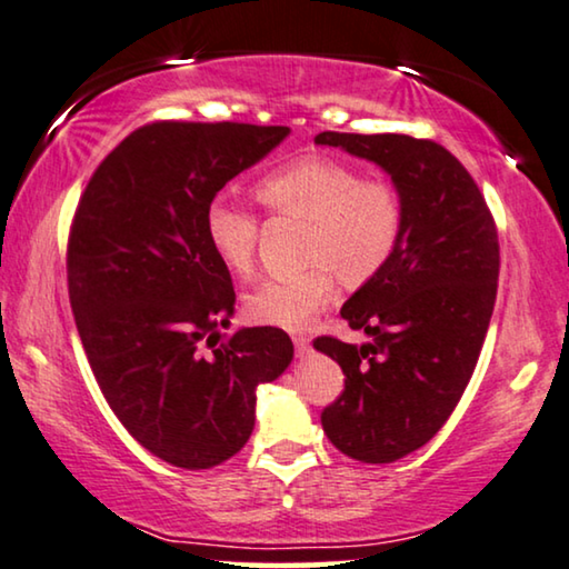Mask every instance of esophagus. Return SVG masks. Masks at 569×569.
Listing matches in <instances>:
<instances>
[{
  "label": "esophagus",
  "mask_w": 569,
  "mask_h": 569,
  "mask_svg": "<svg viewBox=\"0 0 569 569\" xmlns=\"http://www.w3.org/2000/svg\"><path fill=\"white\" fill-rule=\"evenodd\" d=\"M293 348H296V356L307 358L309 350H311V342H309L307 335H296V338H293Z\"/></svg>",
  "instance_id": "1"
}]
</instances>
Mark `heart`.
<instances>
[{
    "label": "heart",
    "mask_w": 569,
    "mask_h": 569,
    "mask_svg": "<svg viewBox=\"0 0 569 569\" xmlns=\"http://www.w3.org/2000/svg\"><path fill=\"white\" fill-rule=\"evenodd\" d=\"M260 203L276 216L307 221L301 273L268 278L244 296L252 322L301 330L332 296V276L358 288L395 258L405 231L402 193L387 180L363 174L332 157H301L258 182ZM206 239L234 273H250L258 219L229 196H216L203 213Z\"/></svg>",
    "instance_id": "1"
}]
</instances>
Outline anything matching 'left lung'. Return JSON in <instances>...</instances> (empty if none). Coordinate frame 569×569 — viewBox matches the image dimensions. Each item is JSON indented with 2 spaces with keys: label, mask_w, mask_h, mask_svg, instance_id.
I'll list each match as a JSON object with an SVG mask.
<instances>
[{
  "label": "left lung",
  "mask_w": 569,
  "mask_h": 569,
  "mask_svg": "<svg viewBox=\"0 0 569 569\" xmlns=\"http://www.w3.org/2000/svg\"><path fill=\"white\" fill-rule=\"evenodd\" d=\"M315 143L379 164L405 201L395 258L342 303L368 342L317 338L346 389L322 412L332 446L391 463L426 446L459 405L498 293V229L477 182L441 143L402 133H319Z\"/></svg>",
  "instance_id": "8db88e82"
}]
</instances>
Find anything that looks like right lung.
Wrapping results in <instances>:
<instances>
[{
	"mask_svg": "<svg viewBox=\"0 0 569 569\" xmlns=\"http://www.w3.org/2000/svg\"><path fill=\"white\" fill-rule=\"evenodd\" d=\"M288 133L143 126L102 159L71 223L69 301L87 361L128 433L172 467L211 469L242 451L258 387L293 361L278 327L216 332L229 327L237 296L203 229L211 198Z\"/></svg>",
	"mask_w": 569,
	"mask_h": 569,
	"instance_id": "obj_1",
	"label": "right lung"
}]
</instances>
